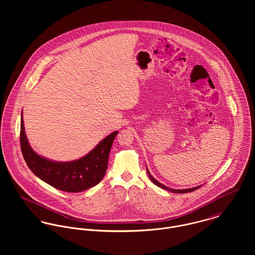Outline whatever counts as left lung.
Wrapping results in <instances>:
<instances>
[{
  "label": "left lung",
  "instance_id": "8db88e82",
  "mask_svg": "<svg viewBox=\"0 0 255 255\" xmlns=\"http://www.w3.org/2000/svg\"><path fill=\"white\" fill-rule=\"evenodd\" d=\"M146 171H147V174H148V176H149V179L151 180V182H153L154 184H156L157 186H159V187H161V188H163V189H166V190H168V191H172L173 193H186V192H191V191H193V190H195V189H197V188H199L201 185H198V186H195V187H191V188H185V189H174V188H171V187H168V186H166V185H164L163 183H161V182H158L157 180H155L153 177H152V175L150 174V172H149V170L146 168Z\"/></svg>",
  "mask_w": 255,
  "mask_h": 255
}]
</instances>
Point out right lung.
I'll return each mask as SVG.
<instances>
[{
  "instance_id": "right-lung-1",
  "label": "right lung",
  "mask_w": 255,
  "mask_h": 255,
  "mask_svg": "<svg viewBox=\"0 0 255 255\" xmlns=\"http://www.w3.org/2000/svg\"><path fill=\"white\" fill-rule=\"evenodd\" d=\"M20 118V147L23 158L32 173L43 182L67 192H81L102 181L109 160L110 151L118 130L102 139L85 156L68 162L45 158L31 148Z\"/></svg>"
}]
</instances>
